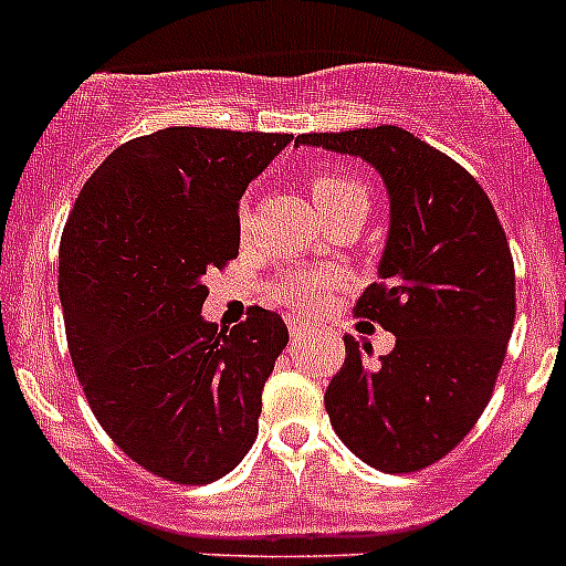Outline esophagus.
<instances>
[{
	"label": "esophagus",
	"instance_id": "34e87169",
	"mask_svg": "<svg viewBox=\"0 0 566 566\" xmlns=\"http://www.w3.org/2000/svg\"><path fill=\"white\" fill-rule=\"evenodd\" d=\"M308 332H312V326H308V323H300V319H292V317H289V334H292V339L306 337Z\"/></svg>",
	"mask_w": 566,
	"mask_h": 566
}]
</instances>
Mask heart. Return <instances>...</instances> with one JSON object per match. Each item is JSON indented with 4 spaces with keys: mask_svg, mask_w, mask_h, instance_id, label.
Segmentation results:
<instances>
[{
    "mask_svg": "<svg viewBox=\"0 0 566 566\" xmlns=\"http://www.w3.org/2000/svg\"><path fill=\"white\" fill-rule=\"evenodd\" d=\"M308 192H312L314 207L323 212V218L334 214L337 209L352 207V203H365L368 207V189L352 178L339 172H314L308 178ZM240 229H247V209H240ZM339 283V274L328 266L314 269H292L280 274L272 286V297L277 303L297 312H314L328 300V292Z\"/></svg>",
    "mask_w": 566,
    "mask_h": 566,
    "instance_id": "b5f03b06",
    "label": "heart"
}]
</instances>
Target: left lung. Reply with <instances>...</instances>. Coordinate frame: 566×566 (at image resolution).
Returning a JSON list of instances; mask_svg holds the SVG:
<instances>
[{
	"instance_id": "8db88e82",
	"label": "left lung",
	"mask_w": 566,
	"mask_h": 566,
	"mask_svg": "<svg viewBox=\"0 0 566 566\" xmlns=\"http://www.w3.org/2000/svg\"><path fill=\"white\" fill-rule=\"evenodd\" d=\"M371 164L391 201L379 280L354 312L397 337L345 334V363L326 391L332 428L354 457L413 473L451 453L482 417L516 319V272L499 214L468 169L402 127L297 135Z\"/></svg>"
}]
</instances>
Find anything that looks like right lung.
Instances as JSON below:
<instances>
[{
  "label": "right lung",
  "instance_id": "1",
  "mask_svg": "<svg viewBox=\"0 0 566 566\" xmlns=\"http://www.w3.org/2000/svg\"><path fill=\"white\" fill-rule=\"evenodd\" d=\"M286 133L167 127L90 175L59 247L67 348L90 408L133 462L178 484L227 476L258 437L263 385L289 343L252 306L201 317L203 277L238 258L240 198Z\"/></svg>",
  "mask_w": 566,
  "mask_h": 566
}]
</instances>
